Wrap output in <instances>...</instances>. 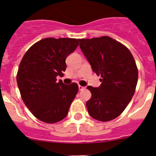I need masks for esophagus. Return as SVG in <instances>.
Listing matches in <instances>:
<instances>
[{
  "mask_svg": "<svg viewBox=\"0 0 156 156\" xmlns=\"http://www.w3.org/2000/svg\"><path fill=\"white\" fill-rule=\"evenodd\" d=\"M85 89L84 87H82V86H80V85H78V90H79L80 91L81 90H83Z\"/></svg>",
  "mask_w": 156,
  "mask_h": 156,
  "instance_id": "34e87169",
  "label": "esophagus"
}]
</instances>
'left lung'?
I'll list each match as a JSON object with an SVG mask.
<instances>
[{"instance_id":"left-lung-1","label":"left lung","mask_w":156,"mask_h":156,"mask_svg":"<svg viewBox=\"0 0 156 156\" xmlns=\"http://www.w3.org/2000/svg\"><path fill=\"white\" fill-rule=\"evenodd\" d=\"M78 41L93 71L101 78L98 87L87 86L92 94L86 103L88 113L96 120H112L134 96L138 78L134 57L125 45L106 36Z\"/></svg>"}]
</instances>
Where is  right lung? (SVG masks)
Returning <instances> with one entry per match:
<instances>
[{"mask_svg": "<svg viewBox=\"0 0 156 156\" xmlns=\"http://www.w3.org/2000/svg\"><path fill=\"white\" fill-rule=\"evenodd\" d=\"M78 45L76 39L45 38L33 45L21 61L17 83L22 99L42 122L55 123L67 116L78 86L57 82L56 78L63 77L66 59Z\"/></svg>", "mask_w": 156, "mask_h": 156, "instance_id": "add662e5", "label": "right lung"}]
</instances>
